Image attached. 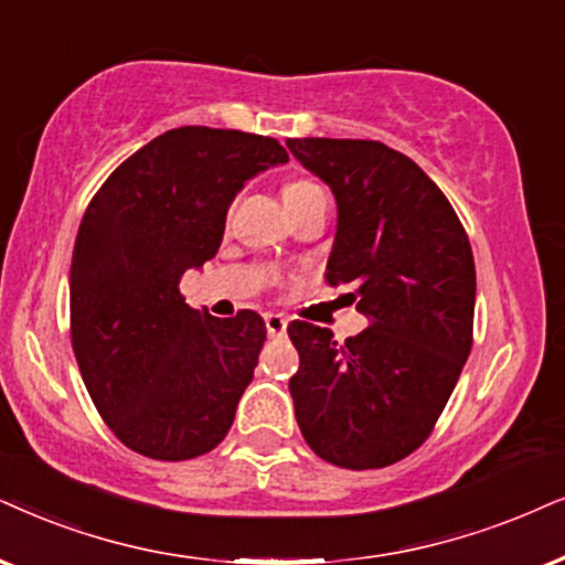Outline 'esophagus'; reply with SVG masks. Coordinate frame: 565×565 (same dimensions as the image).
<instances>
[{
  "label": "esophagus",
  "mask_w": 565,
  "mask_h": 565,
  "mask_svg": "<svg viewBox=\"0 0 565 565\" xmlns=\"http://www.w3.org/2000/svg\"><path fill=\"white\" fill-rule=\"evenodd\" d=\"M266 331H268V335H284V333H287V318L276 316V312H268V316H266Z\"/></svg>",
  "instance_id": "1"
}]
</instances>
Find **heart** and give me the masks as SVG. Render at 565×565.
<instances>
[{
	"mask_svg": "<svg viewBox=\"0 0 565 565\" xmlns=\"http://www.w3.org/2000/svg\"><path fill=\"white\" fill-rule=\"evenodd\" d=\"M320 192H323V190H320L318 184H312V182H307V180H295V182L284 184L281 200H284V205H287V211H295L297 205L307 203V200L320 195Z\"/></svg>",
	"mask_w": 565,
	"mask_h": 565,
	"instance_id": "b5f03b06",
	"label": "heart"
}]
</instances>
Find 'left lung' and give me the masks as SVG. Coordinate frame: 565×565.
Here are the masks:
<instances>
[{
	"mask_svg": "<svg viewBox=\"0 0 565 565\" xmlns=\"http://www.w3.org/2000/svg\"><path fill=\"white\" fill-rule=\"evenodd\" d=\"M287 148L335 198L326 281L352 287L370 320L344 344L328 328L289 326L297 425L335 467H388L423 446L472 349V247L438 184L394 148L333 138Z\"/></svg>",
	"mask_w": 565,
	"mask_h": 565,
	"instance_id": "obj_1",
	"label": "left lung"
}]
</instances>
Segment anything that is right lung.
<instances>
[{
  "label": "right lung",
  "instance_id": "right-lung-1",
  "mask_svg": "<svg viewBox=\"0 0 565 565\" xmlns=\"http://www.w3.org/2000/svg\"><path fill=\"white\" fill-rule=\"evenodd\" d=\"M287 161L274 138L177 127L114 169L85 211L70 266L75 360L104 423L148 459H195L230 433L266 323L192 310L180 281L216 255L245 182Z\"/></svg>",
  "mask_w": 565,
  "mask_h": 565
}]
</instances>
